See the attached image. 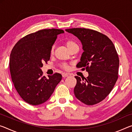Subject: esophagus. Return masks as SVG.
Segmentation results:
<instances>
[{
    "label": "esophagus",
    "mask_w": 132,
    "mask_h": 132,
    "mask_svg": "<svg viewBox=\"0 0 132 132\" xmlns=\"http://www.w3.org/2000/svg\"><path fill=\"white\" fill-rule=\"evenodd\" d=\"M69 76V74L67 73H62V76L63 77H68Z\"/></svg>",
    "instance_id": "obj_1"
}]
</instances>
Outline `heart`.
Returning <instances> with one entry per match:
<instances>
[{
  "label": "heart",
  "instance_id": "heart-1",
  "mask_svg": "<svg viewBox=\"0 0 132 132\" xmlns=\"http://www.w3.org/2000/svg\"><path fill=\"white\" fill-rule=\"evenodd\" d=\"M64 44H65L67 48L69 50V51H70L71 50L74 49L75 47H78L77 43L75 42L74 40H70V39L67 40L65 42H64ZM53 51H54V47H52L51 49V53H53ZM61 67L63 69H68L69 68L68 65L66 63H62L61 64Z\"/></svg>",
  "mask_w": 132,
  "mask_h": 132
}]
</instances>
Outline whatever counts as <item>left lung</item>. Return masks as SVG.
I'll use <instances>...</instances> for the list:
<instances>
[{
    "label": "left lung",
    "mask_w": 132,
    "mask_h": 132,
    "mask_svg": "<svg viewBox=\"0 0 132 132\" xmlns=\"http://www.w3.org/2000/svg\"><path fill=\"white\" fill-rule=\"evenodd\" d=\"M81 41L83 52L77 68L88 72L86 78L75 76L76 97L87 105L102 102L110 93L118 78L119 56L109 37L97 31L85 28L66 29Z\"/></svg>",
    "instance_id": "8db88e82"
}]
</instances>
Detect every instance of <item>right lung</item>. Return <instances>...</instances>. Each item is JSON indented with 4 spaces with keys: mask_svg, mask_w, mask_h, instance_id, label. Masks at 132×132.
I'll return each instance as SVG.
<instances>
[{
    "mask_svg": "<svg viewBox=\"0 0 132 132\" xmlns=\"http://www.w3.org/2000/svg\"><path fill=\"white\" fill-rule=\"evenodd\" d=\"M62 29H43L30 33L19 40L11 52L10 71L14 86L23 100L39 105L49 99L62 80L55 73L46 78L41 70L50 60L52 46Z\"/></svg>",
    "mask_w": 132,
    "mask_h": 132,
    "instance_id": "1",
    "label": "right lung"
}]
</instances>
